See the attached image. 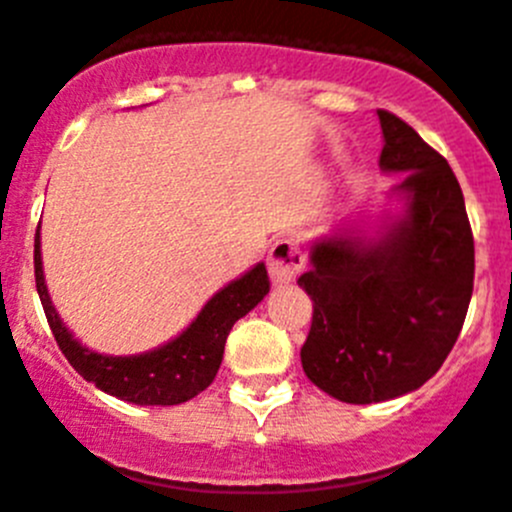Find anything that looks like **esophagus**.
<instances>
[{"instance_id":"obj_1","label":"esophagus","mask_w":512,"mask_h":512,"mask_svg":"<svg viewBox=\"0 0 512 512\" xmlns=\"http://www.w3.org/2000/svg\"><path fill=\"white\" fill-rule=\"evenodd\" d=\"M302 265H305V255H302L300 245L290 237H282L270 247V257H267V267H270V277L275 285L282 282H292L300 275Z\"/></svg>"}]
</instances>
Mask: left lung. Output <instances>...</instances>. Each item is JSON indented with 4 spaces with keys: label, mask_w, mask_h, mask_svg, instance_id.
<instances>
[{
    "label": "left lung",
    "mask_w": 512,
    "mask_h": 512,
    "mask_svg": "<svg viewBox=\"0 0 512 512\" xmlns=\"http://www.w3.org/2000/svg\"><path fill=\"white\" fill-rule=\"evenodd\" d=\"M380 167L405 215L367 240L335 232L312 245L297 285L312 300L302 370L335 400L382 403L418 390L453 350L475 277V245L463 190L448 160L418 132L377 109Z\"/></svg>",
    "instance_id": "obj_1"
}]
</instances>
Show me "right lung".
<instances>
[{
    "instance_id": "obj_1",
    "label": "right lung",
    "mask_w": 512,
    "mask_h": 512,
    "mask_svg": "<svg viewBox=\"0 0 512 512\" xmlns=\"http://www.w3.org/2000/svg\"><path fill=\"white\" fill-rule=\"evenodd\" d=\"M34 280H37L39 300L47 315L52 335L69 365L94 388L104 390L119 400L135 405H180L210 388L220 370L225 342L232 325L245 317L262 297L270 292V277L265 265H255L250 272L222 287L200 315L192 320L182 335L157 350L142 355H99L82 342L74 340L49 300L44 285L42 250H39V230L34 240Z\"/></svg>"
}]
</instances>
